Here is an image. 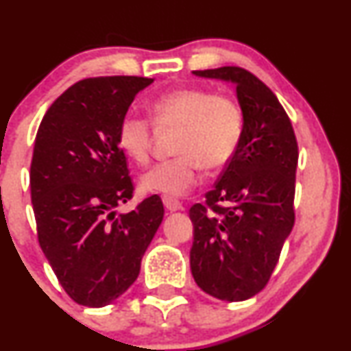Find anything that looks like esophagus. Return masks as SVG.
Segmentation results:
<instances>
[{"label":"esophagus","instance_id":"esophagus-1","mask_svg":"<svg viewBox=\"0 0 351 351\" xmlns=\"http://www.w3.org/2000/svg\"><path fill=\"white\" fill-rule=\"evenodd\" d=\"M163 204H165V208L168 209V211H180V209L183 208L178 199L168 198V196H165V198H163Z\"/></svg>","mask_w":351,"mask_h":351}]
</instances>
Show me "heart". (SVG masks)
Returning <instances> with one entry per match:
<instances>
[{
  "label": "heart",
  "mask_w": 351,
  "mask_h": 351,
  "mask_svg": "<svg viewBox=\"0 0 351 351\" xmlns=\"http://www.w3.org/2000/svg\"><path fill=\"white\" fill-rule=\"evenodd\" d=\"M158 128H178L173 152L178 156L158 163L140 178L143 191L168 198L183 196L201 178V168L216 171L234 158L244 134V117L231 99L203 87H180L152 102ZM152 125L135 115L123 117L117 132L120 150L135 163L150 158Z\"/></svg>",
  "instance_id": "1"
}]
</instances>
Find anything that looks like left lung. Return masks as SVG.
<instances>
[{
    "mask_svg": "<svg viewBox=\"0 0 351 351\" xmlns=\"http://www.w3.org/2000/svg\"><path fill=\"white\" fill-rule=\"evenodd\" d=\"M193 74L234 84L244 134L206 203L189 209V265L201 291L241 302L265 287L293 228L299 147L284 107L251 72L226 66Z\"/></svg>",
    "mask_w": 351,
    "mask_h": 351,
    "instance_id": "8db88e82",
    "label": "left lung"
}]
</instances>
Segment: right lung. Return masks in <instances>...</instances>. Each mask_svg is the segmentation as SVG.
<instances>
[{
	"mask_svg": "<svg viewBox=\"0 0 351 351\" xmlns=\"http://www.w3.org/2000/svg\"><path fill=\"white\" fill-rule=\"evenodd\" d=\"M152 82L79 80L47 108L36 135L29 183L39 245L67 295L86 307L112 304L134 284L162 224L158 195L130 213L115 211L134 195L117 132Z\"/></svg>",
	"mask_w": 351,
	"mask_h": 351,
	"instance_id": "right-lung-1",
	"label": "right lung"
}]
</instances>
